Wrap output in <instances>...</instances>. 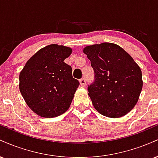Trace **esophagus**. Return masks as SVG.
I'll list each match as a JSON object with an SVG mask.
<instances>
[{
  "label": "esophagus",
  "mask_w": 158,
  "mask_h": 158,
  "mask_svg": "<svg viewBox=\"0 0 158 158\" xmlns=\"http://www.w3.org/2000/svg\"><path fill=\"white\" fill-rule=\"evenodd\" d=\"M79 82H80L81 86L85 87V85H86V79H85V78H81L80 80H79Z\"/></svg>",
  "instance_id": "1"
}]
</instances>
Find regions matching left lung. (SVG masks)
<instances>
[{
  "instance_id": "obj_1",
  "label": "left lung",
  "mask_w": 158,
  "mask_h": 158,
  "mask_svg": "<svg viewBox=\"0 0 158 158\" xmlns=\"http://www.w3.org/2000/svg\"><path fill=\"white\" fill-rule=\"evenodd\" d=\"M83 51L94 71V81L88 88L94 108L111 118L126 115L142 90L139 67L128 52L111 43L88 46Z\"/></svg>"
}]
</instances>
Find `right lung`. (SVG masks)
<instances>
[{
  "instance_id": "right-lung-1",
  "label": "right lung",
  "mask_w": 158,
  "mask_h": 158,
  "mask_svg": "<svg viewBox=\"0 0 158 158\" xmlns=\"http://www.w3.org/2000/svg\"><path fill=\"white\" fill-rule=\"evenodd\" d=\"M70 48L50 44L27 61L19 76V88L27 106L35 114L51 118L64 113L71 104L79 81L64 60Z\"/></svg>"
}]
</instances>
